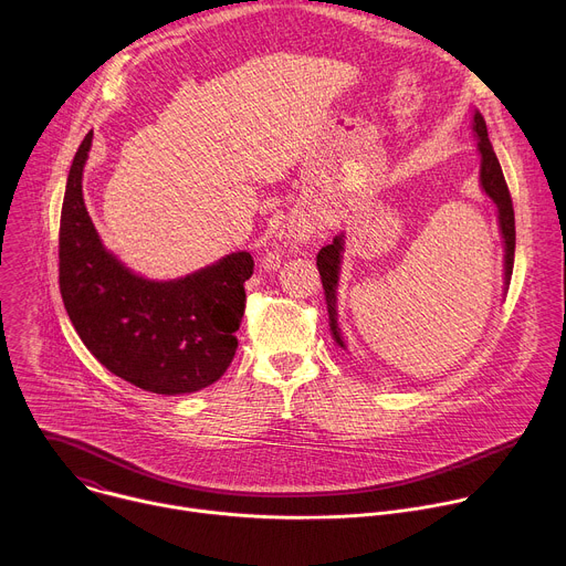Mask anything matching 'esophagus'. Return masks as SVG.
<instances>
[{"mask_svg":"<svg viewBox=\"0 0 566 566\" xmlns=\"http://www.w3.org/2000/svg\"><path fill=\"white\" fill-rule=\"evenodd\" d=\"M293 237H295L297 241H308L311 237H315V228H313V226H297V228L293 230Z\"/></svg>","mask_w":566,"mask_h":566,"instance_id":"34e87169","label":"esophagus"}]
</instances>
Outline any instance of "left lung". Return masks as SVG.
Listing matches in <instances>:
<instances>
[{"mask_svg": "<svg viewBox=\"0 0 566 566\" xmlns=\"http://www.w3.org/2000/svg\"><path fill=\"white\" fill-rule=\"evenodd\" d=\"M472 134L476 138V149L481 156L479 164V186L486 195L495 208H497V221H500V234L504 241V291L511 284L513 275V262H515V212H513V201L511 192L502 172L500 160L495 156V149L489 138L486 120L474 109L472 112ZM343 255H345V232L336 234L332 244L325 249H319L317 253V271L322 280V289H325V300H327V311H329V329L334 343L347 352V343L340 334L338 327V284H340V266H343Z\"/></svg>", "mask_w": 566, "mask_h": 566, "instance_id": "1", "label": "left lung"}]
</instances>
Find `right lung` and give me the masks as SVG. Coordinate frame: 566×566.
Masks as SVG:
<instances>
[{
	"label": "right lung",
	"instance_id": "1",
	"mask_svg": "<svg viewBox=\"0 0 566 566\" xmlns=\"http://www.w3.org/2000/svg\"><path fill=\"white\" fill-rule=\"evenodd\" d=\"M94 132L77 147L60 217V293L85 347L118 378L179 396L217 382L237 352L244 315L249 251L223 255L175 280H149L125 266L87 212L83 172Z\"/></svg>",
	"mask_w": 566,
	"mask_h": 566
}]
</instances>
